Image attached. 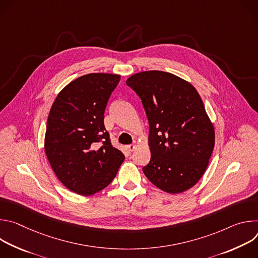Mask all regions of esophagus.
Returning a JSON list of instances; mask_svg holds the SVG:
<instances>
[{
  "label": "esophagus",
  "instance_id": "esophagus-1",
  "mask_svg": "<svg viewBox=\"0 0 258 258\" xmlns=\"http://www.w3.org/2000/svg\"><path fill=\"white\" fill-rule=\"evenodd\" d=\"M136 147H137L136 144H131V145H127V146H126V149H127L130 152H132V151H134V150L136 149Z\"/></svg>",
  "mask_w": 258,
  "mask_h": 258
}]
</instances>
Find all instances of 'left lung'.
<instances>
[{"mask_svg": "<svg viewBox=\"0 0 258 258\" xmlns=\"http://www.w3.org/2000/svg\"><path fill=\"white\" fill-rule=\"evenodd\" d=\"M149 121L150 162L143 171L160 190L177 194L195 186L214 148V127L202 99L187 81L150 70L126 80Z\"/></svg>", "mask_w": 258, "mask_h": 258, "instance_id": "left-lung-1", "label": "left lung"}]
</instances>
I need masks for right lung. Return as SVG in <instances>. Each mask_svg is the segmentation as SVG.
<instances>
[{"mask_svg": "<svg viewBox=\"0 0 258 258\" xmlns=\"http://www.w3.org/2000/svg\"><path fill=\"white\" fill-rule=\"evenodd\" d=\"M119 81L118 75L89 73L69 83L51 107L45 152L59 180L79 195L106 188L124 160L104 125L107 102Z\"/></svg>", "mask_w": 258, "mask_h": 258, "instance_id": "1", "label": "right lung"}]
</instances>
